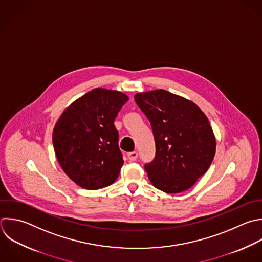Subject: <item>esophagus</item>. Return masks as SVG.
Instances as JSON below:
<instances>
[{"label": "esophagus", "instance_id": "34e87169", "mask_svg": "<svg viewBox=\"0 0 262 262\" xmlns=\"http://www.w3.org/2000/svg\"><path fill=\"white\" fill-rule=\"evenodd\" d=\"M127 156H128V159L133 162V161H135V160L137 159L138 152H137V151H131V152H129Z\"/></svg>", "mask_w": 262, "mask_h": 262}]
</instances>
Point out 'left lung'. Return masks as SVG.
I'll use <instances>...</instances> for the list:
<instances>
[{
    "label": "left lung",
    "instance_id": "obj_1",
    "mask_svg": "<svg viewBox=\"0 0 262 262\" xmlns=\"http://www.w3.org/2000/svg\"><path fill=\"white\" fill-rule=\"evenodd\" d=\"M152 129L155 159L144 165L152 185L167 193L191 187L209 169L216 140L209 120L193 102L159 89L134 96Z\"/></svg>",
    "mask_w": 262,
    "mask_h": 262
}]
</instances>
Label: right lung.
<instances>
[{
	"label": "right lung",
	"instance_id": "1",
	"mask_svg": "<svg viewBox=\"0 0 262 262\" xmlns=\"http://www.w3.org/2000/svg\"><path fill=\"white\" fill-rule=\"evenodd\" d=\"M129 100L119 91L96 88L74 101L53 130V146L66 174L79 186L98 189L116 181L124 164L114 121Z\"/></svg>",
	"mask_w": 262,
	"mask_h": 262
}]
</instances>
